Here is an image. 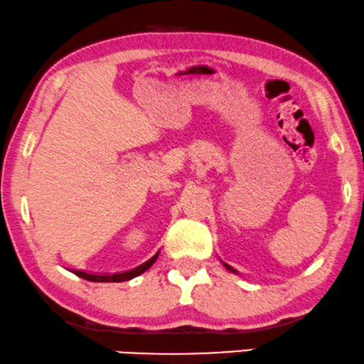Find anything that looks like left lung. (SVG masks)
Listing matches in <instances>:
<instances>
[{
	"label": "left lung",
	"mask_w": 364,
	"mask_h": 364,
	"mask_svg": "<svg viewBox=\"0 0 364 364\" xmlns=\"http://www.w3.org/2000/svg\"><path fill=\"white\" fill-rule=\"evenodd\" d=\"M224 265H226V269H228V270H231V272H234V274H237V270H235V269H232V267H231V265H228V264H224Z\"/></svg>",
	"instance_id": "8db88e82"
}]
</instances>
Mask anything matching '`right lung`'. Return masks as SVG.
<instances>
[{
    "label": "right lung",
    "instance_id": "right-lung-1",
    "mask_svg": "<svg viewBox=\"0 0 364 364\" xmlns=\"http://www.w3.org/2000/svg\"><path fill=\"white\" fill-rule=\"evenodd\" d=\"M156 259H158V252L153 255L150 260H146V262L138 265V267L132 269V270H127V272H120V274H100L99 275V274L82 272V270H73V274H75L80 279L90 280V282H125V280H132L133 277H138V275L150 269L151 265L155 264Z\"/></svg>",
    "mask_w": 364,
    "mask_h": 364
}]
</instances>
